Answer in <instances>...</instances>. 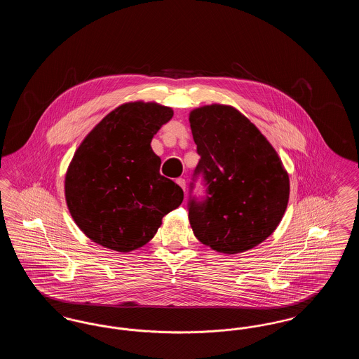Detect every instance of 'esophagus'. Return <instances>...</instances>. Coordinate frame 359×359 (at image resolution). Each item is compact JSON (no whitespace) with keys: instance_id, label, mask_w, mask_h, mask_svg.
Returning a JSON list of instances; mask_svg holds the SVG:
<instances>
[{"instance_id":"esophagus-1","label":"esophagus","mask_w":359,"mask_h":359,"mask_svg":"<svg viewBox=\"0 0 359 359\" xmlns=\"http://www.w3.org/2000/svg\"><path fill=\"white\" fill-rule=\"evenodd\" d=\"M176 183H177L180 187L183 188V189L186 191V180H184L183 177H179V179H176Z\"/></svg>"}]
</instances>
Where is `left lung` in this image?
I'll list each match as a JSON object with an SVG mask.
<instances>
[{"mask_svg":"<svg viewBox=\"0 0 359 359\" xmlns=\"http://www.w3.org/2000/svg\"><path fill=\"white\" fill-rule=\"evenodd\" d=\"M205 196L188 201L195 237L224 255L268 238L287 210L290 177L269 141L237 109L208 104L189 113ZM194 183H191V192Z\"/></svg>","mask_w":359,"mask_h":359,"instance_id":"8db88e82","label":"left lung"}]
</instances>
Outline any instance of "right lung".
I'll return each mask as SVG.
<instances>
[{
  "label": "right lung",
  "instance_id": "obj_1",
  "mask_svg": "<svg viewBox=\"0 0 359 359\" xmlns=\"http://www.w3.org/2000/svg\"><path fill=\"white\" fill-rule=\"evenodd\" d=\"M171 107L125 103L109 113L74 154L65 180L78 227L103 248L128 253L154 238L164 215L183 202V189L160 175L151 148Z\"/></svg>",
  "mask_w": 359,
  "mask_h": 359
}]
</instances>
